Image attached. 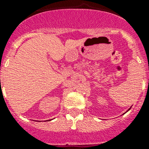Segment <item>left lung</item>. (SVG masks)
<instances>
[{
	"mask_svg": "<svg viewBox=\"0 0 149 149\" xmlns=\"http://www.w3.org/2000/svg\"><path fill=\"white\" fill-rule=\"evenodd\" d=\"M130 109H131V107H130V108H129V109L127 110V111H126V112H128V111H129V110H130Z\"/></svg>",
	"mask_w": 149,
	"mask_h": 149,
	"instance_id": "8db88e82",
	"label": "left lung"
}]
</instances>
